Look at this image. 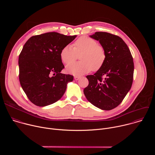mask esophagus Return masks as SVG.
<instances>
[{
	"label": "esophagus",
	"mask_w": 155,
	"mask_h": 155,
	"mask_svg": "<svg viewBox=\"0 0 155 155\" xmlns=\"http://www.w3.org/2000/svg\"><path fill=\"white\" fill-rule=\"evenodd\" d=\"M80 78V77H78V76H75L74 77V79L75 80H79Z\"/></svg>",
	"instance_id": "34e87169"
}]
</instances>
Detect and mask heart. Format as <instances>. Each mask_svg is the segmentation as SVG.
Segmentation results:
<instances>
[{
    "label": "heart",
    "instance_id": "heart-1",
    "mask_svg": "<svg viewBox=\"0 0 155 155\" xmlns=\"http://www.w3.org/2000/svg\"><path fill=\"white\" fill-rule=\"evenodd\" d=\"M81 54V62L72 63ZM62 61L69 64L66 71L74 75L80 76L99 70L106 59V52L104 47L95 40L86 36L78 38L74 43V47L71 45L65 46L61 51Z\"/></svg>",
    "mask_w": 155,
    "mask_h": 155
}]
</instances>
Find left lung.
<instances>
[{"label":"left lung","instance_id":"left-lung-1","mask_svg":"<svg viewBox=\"0 0 155 155\" xmlns=\"http://www.w3.org/2000/svg\"><path fill=\"white\" fill-rule=\"evenodd\" d=\"M90 37L99 41L104 47L106 59L94 75L86 76L89 84L83 93L93 105L110 110L120 104L130 89L134 68L133 58L126 43L117 35L96 32Z\"/></svg>","mask_w":155,"mask_h":155}]
</instances>
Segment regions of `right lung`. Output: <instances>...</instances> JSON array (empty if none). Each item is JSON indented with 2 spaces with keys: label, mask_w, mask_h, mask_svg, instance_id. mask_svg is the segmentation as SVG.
<instances>
[{
  "label": "right lung",
  "mask_w": 155,
  "mask_h": 155,
  "mask_svg": "<svg viewBox=\"0 0 155 155\" xmlns=\"http://www.w3.org/2000/svg\"><path fill=\"white\" fill-rule=\"evenodd\" d=\"M77 35L67 36L58 32H47L31 37L25 44L18 59L21 86L31 102L45 107L59 100L71 75L61 74L64 66L61 59V50Z\"/></svg>",
  "instance_id": "1"
}]
</instances>
